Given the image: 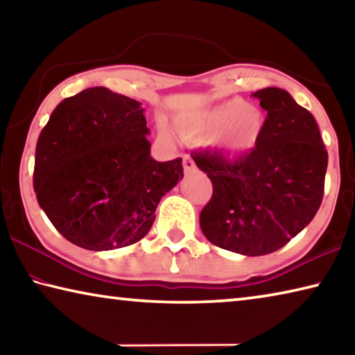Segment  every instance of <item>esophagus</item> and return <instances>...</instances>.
I'll return each instance as SVG.
<instances>
[{
	"label": "esophagus",
	"instance_id": "34e87169",
	"mask_svg": "<svg viewBox=\"0 0 355 355\" xmlns=\"http://www.w3.org/2000/svg\"><path fill=\"white\" fill-rule=\"evenodd\" d=\"M183 169H184V173H191V172L196 171L194 161H192V159L189 158V156H184V159H183Z\"/></svg>",
	"mask_w": 355,
	"mask_h": 355
}]
</instances>
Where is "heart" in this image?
I'll return each mask as SVG.
<instances>
[{
	"mask_svg": "<svg viewBox=\"0 0 355 355\" xmlns=\"http://www.w3.org/2000/svg\"><path fill=\"white\" fill-rule=\"evenodd\" d=\"M263 114L241 98H232L178 123L189 136L213 135L211 142L230 156L250 152L263 133Z\"/></svg>",
	"mask_w": 355,
	"mask_h": 355,
	"instance_id": "1",
	"label": "heart"
}]
</instances>
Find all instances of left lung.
Wrapping results in <instances>:
<instances>
[{
	"label": "left lung",
	"instance_id": "8db88e82",
	"mask_svg": "<svg viewBox=\"0 0 355 355\" xmlns=\"http://www.w3.org/2000/svg\"><path fill=\"white\" fill-rule=\"evenodd\" d=\"M252 95L268 111L255 148L236 159L208 150L192 159L213 183L200 213L203 235L220 249L260 257L284 248L315 218L327 150L315 117L284 89Z\"/></svg>",
	"mask_w": 355,
	"mask_h": 355
}]
</instances>
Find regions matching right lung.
I'll return each mask as SVG.
<instances>
[{
  "label": "right lung",
  "instance_id": "obj_1",
  "mask_svg": "<svg viewBox=\"0 0 355 355\" xmlns=\"http://www.w3.org/2000/svg\"><path fill=\"white\" fill-rule=\"evenodd\" d=\"M139 101L91 87L62 100L35 147L40 208L70 243L112 250L147 235L156 207L183 178L182 158L150 156Z\"/></svg>",
  "mask_w": 355,
  "mask_h": 355
}]
</instances>
